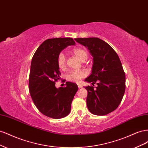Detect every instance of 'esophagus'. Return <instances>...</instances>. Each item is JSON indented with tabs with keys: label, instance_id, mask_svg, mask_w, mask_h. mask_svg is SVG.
<instances>
[{
	"label": "esophagus",
	"instance_id": "34e87169",
	"mask_svg": "<svg viewBox=\"0 0 148 148\" xmlns=\"http://www.w3.org/2000/svg\"><path fill=\"white\" fill-rule=\"evenodd\" d=\"M78 88H83V86L82 84H78Z\"/></svg>",
	"mask_w": 148,
	"mask_h": 148
}]
</instances>
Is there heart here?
<instances>
[{
  "instance_id": "heart-1",
  "label": "heart",
  "mask_w": 148,
  "mask_h": 148,
  "mask_svg": "<svg viewBox=\"0 0 148 148\" xmlns=\"http://www.w3.org/2000/svg\"><path fill=\"white\" fill-rule=\"evenodd\" d=\"M74 54L77 56L78 59L84 62L88 59V53L84 49L82 48H75L73 50ZM57 63L59 68L60 70H64L66 67V57L64 53L60 52L57 56ZM86 73L83 70H73L71 71L66 75V79L70 82H79L83 78L86 77Z\"/></svg>"
}]
</instances>
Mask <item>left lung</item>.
Returning a JSON list of instances; mask_svg holds the SVG:
<instances>
[{
	"instance_id": "obj_1",
	"label": "left lung",
	"mask_w": 148,
	"mask_h": 148,
	"mask_svg": "<svg viewBox=\"0 0 148 148\" xmlns=\"http://www.w3.org/2000/svg\"><path fill=\"white\" fill-rule=\"evenodd\" d=\"M77 42L87 47L93 57L91 74L84 79L96 88L84 87L88 91L86 104L90 112L105 115L117 108L125 91V75L122 63L109 44L97 38H77Z\"/></svg>"
}]
</instances>
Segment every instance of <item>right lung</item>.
Returning a JSON list of instances; mask_svg holds the SVG:
<instances>
[{
	"label": "right lung",
	"instance_id": "1",
	"mask_svg": "<svg viewBox=\"0 0 148 148\" xmlns=\"http://www.w3.org/2000/svg\"><path fill=\"white\" fill-rule=\"evenodd\" d=\"M71 38L49 39L39 46L33 57L29 77V91L37 109L44 115L54 119L66 117L78 87L71 82L57 88L56 82L60 72L57 56L67 46L75 45Z\"/></svg>",
	"mask_w": 148,
	"mask_h": 148
}]
</instances>
